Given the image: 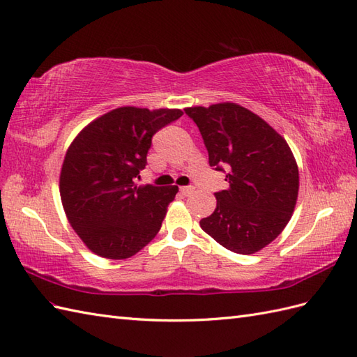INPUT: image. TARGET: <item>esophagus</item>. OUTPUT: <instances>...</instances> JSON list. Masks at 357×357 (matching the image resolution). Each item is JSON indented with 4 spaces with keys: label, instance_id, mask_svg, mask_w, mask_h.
Segmentation results:
<instances>
[{
    "label": "esophagus",
    "instance_id": "esophagus-1",
    "mask_svg": "<svg viewBox=\"0 0 357 357\" xmlns=\"http://www.w3.org/2000/svg\"><path fill=\"white\" fill-rule=\"evenodd\" d=\"M192 192H194V188H190V186H181L180 188V194L185 195V197L190 195Z\"/></svg>",
    "mask_w": 357,
    "mask_h": 357
}]
</instances>
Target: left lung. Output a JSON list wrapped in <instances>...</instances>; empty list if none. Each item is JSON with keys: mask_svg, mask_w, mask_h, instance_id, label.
Listing matches in <instances>:
<instances>
[{"mask_svg": "<svg viewBox=\"0 0 357 357\" xmlns=\"http://www.w3.org/2000/svg\"><path fill=\"white\" fill-rule=\"evenodd\" d=\"M229 188L216 192V208L202 229L233 253L253 255L289 222L298 197V167L284 137L236 102L186 107Z\"/></svg>", "mask_w": 357, "mask_h": 357, "instance_id": "1", "label": "left lung"}]
</instances>
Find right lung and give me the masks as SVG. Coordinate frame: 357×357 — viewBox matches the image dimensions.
<instances>
[{
    "mask_svg": "<svg viewBox=\"0 0 357 357\" xmlns=\"http://www.w3.org/2000/svg\"><path fill=\"white\" fill-rule=\"evenodd\" d=\"M180 109L118 107L93 119L69 145L60 171L66 218L92 253L135 256L159 233L177 186H137L155 132Z\"/></svg>",
    "mask_w": 357,
    "mask_h": 357,
    "instance_id": "1",
    "label": "right lung"
}]
</instances>
